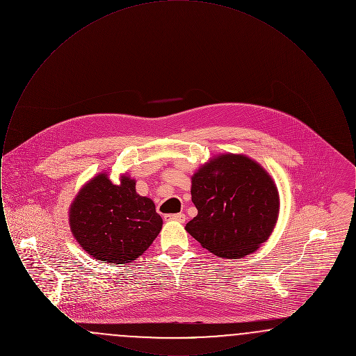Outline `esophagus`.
I'll use <instances>...</instances> for the list:
<instances>
[{
    "label": "esophagus",
    "instance_id": "1",
    "mask_svg": "<svg viewBox=\"0 0 356 356\" xmlns=\"http://www.w3.org/2000/svg\"><path fill=\"white\" fill-rule=\"evenodd\" d=\"M164 220L179 221V222H184V221H186V215H184V213H172V215H164Z\"/></svg>",
    "mask_w": 356,
    "mask_h": 356
}]
</instances>
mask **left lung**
I'll use <instances>...</instances> for the list:
<instances>
[{"mask_svg": "<svg viewBox=\"0 0 356 356\" xmlns=\"http://www.w3.org/2000/svg\"><path fill=\"white\" fill-rule=\"evenodd\" d=\"M197 215L186 231L211 254L240 259L271 236L280 209L271 175L241 153H221L192 176Z\"/></svg>", "mask_w": 356, "mask_h": 356, "instance_id": "1", "label": "left lung"}]
</instances>
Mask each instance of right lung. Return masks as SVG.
<instances>
[{
    "label": "right lung",
    "mask_w": 356,
    "mask_h": 356,
    "mask_svg": "<svg viewBox=\"0 0 356 356\" xmlns=\"http://www.w3.org/2000/svg\"><path fill=\"white\" fill-rule=\"evenodd\" d=\"M72 235L85 252L111 264H125L144 254L157 237L163 219L154 203L136 192V180L106 172L81 186L69 207Z\"/></svg>",
    "instance_id": "right-lung-1"
}]
</instances>
